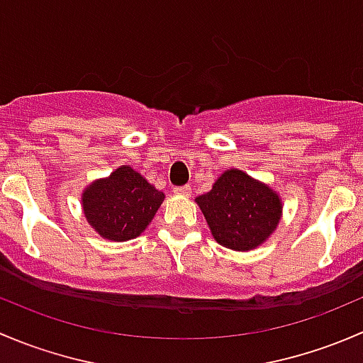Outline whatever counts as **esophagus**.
Masks as SVG:
<instances>
[{
    "instance_id": "obj_1",
    "label": "esophagus",
    "mask_w": 363,
    "mask_h": 363,
    "mask_svg": "<svg viewBox=\"0 0 363 363\" xmlns=\"http://www.w3.org/2000/svg\"><path fill=\"white\" fill-rule=\"evenodd\" d=\"M174 193H175V195L189 196V193H191V188H189V186H177V188H174Z\"/></svg>"
}]
</instances>
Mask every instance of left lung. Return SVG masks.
Segmentation results:
<instances>
[{"mask_svg": "<svg viewBox=\"0 0 363 363\" xmlns=\"http://www.w3.org/2000/svg\"><path fill=\"white\" fill-rule=\"evenodd\" d=\"M216 242L233 251L262 246L277 228L283 212L281 196L270 186L230 168L212 189L196 196Z\"/></svg>", "mask_w": 363, "mask_h": 363, "instance_id": "1", "label": "left lung"}]
</instances>
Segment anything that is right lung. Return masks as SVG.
<instances>
[{
    "mask_svg": "<svg viewBox=\"0 0 363 363\" xmlns=\"http://www.w3.org/2000/svg\"><path fill=\"white\" fill-rule=\"evenodd\" d=\"M163 200V191L130 164H123L84 189L82 208L94 232L104 239L124 242L147 228Z\"/></svg>",
    "mask_w": 363,
    "mask_h": 363,
    "instance_id": "obj_1",
    "label": "right lung"
}]
</instances>
